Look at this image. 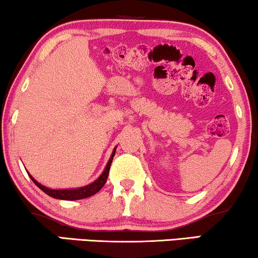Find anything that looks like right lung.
<instances>
[{
  "instance_id": "1",
  "label": "right lung",
  "mask_w": 258,
  "mask_h": 258,
  "mask_svg": "<svg viewBox=\"0 0 258 258\" xmlns=\"http://www.w3.org/2000/svg\"><path fill=\"white\" fill-rule=\"evenodd\" d=\"M115 151L116 148L112 151L110 158H109L107 165H105L103 172H102L100 177H98L96 181H94L90 184H88L86 186H81V188H75V189H50L47 188V186L42 185L41 183H38L36 179H35L33 176H31L29 172L28 175L30 176V178L33 179V182L36 184L38 188H40L42 191H44L47 195L50 197H54V199H58V200H66V201H76V200H82V199H87V197H90L95 195V194L100 191L102 189V186L105 184L107 182L108 175H109V169H110L112 158L115 156Z\"/></svg>"
}]
</instances>
